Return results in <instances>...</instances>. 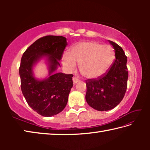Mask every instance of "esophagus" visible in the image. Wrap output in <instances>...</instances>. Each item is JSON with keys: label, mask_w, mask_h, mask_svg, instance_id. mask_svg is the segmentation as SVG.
<instances>
[{"label": "esophagus", "mask_w": 150, "mask_h": 150, "mask_svg": "<svg viewBox=\"0 0 150 150\" xmlns=\"http://www.w3.org/2000/svg\"><path fill=\"white\" fill-rule=\"evenodd\" d=\"M73 84H76V83L79 82L80 80L79 79H77V77H73Z\"/></svg>", "instance_id": "34e87169"}]
</instances>
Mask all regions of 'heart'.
<instances>
[{
	"instance_id": "1",
	"label": "heart",
	"mask_w": 150,
	"mask_h": 150,
	"mask_svg": "<svg viewBox=\"0 0 150 150\" xmlns=\"http://www.w3.org/2000/svg\"><path fill=\"white\" fill-rule=\"evenodd\" d=\"M115 59V52L111 45L89 41L79 43L71 49L69 54H63L62 64L69 71H73L77 63L81 74L95 79L107 71Z\"/></svg>"
}]
</instances>
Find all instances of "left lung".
<instances>
[{
  "instance_id": "8db88e82",
  "label": "left lung",
  "mask_w": 150,
  "mask_h": 150,
  "mask_svg": "<svg viewBox=\"0 0 150 150\" xmlns=\"http://www.w3.org/2000/svg\"><path fill=\"white\" fill-rule=\"evenodd\" d=\"M108 42L115 49V62L101 77L86 81V101L98 111H106L116 107L123 99L127 88V57L120 45L110 40Z\"/></svg>"
}]
</instances>
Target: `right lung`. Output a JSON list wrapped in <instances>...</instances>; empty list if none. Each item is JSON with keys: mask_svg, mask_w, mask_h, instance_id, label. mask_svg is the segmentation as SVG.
Wrapping results in <instances>:
<instances>
[{"mask_svg": "<svg viewBox=\"0 0 150 150\" xmlns=\"http://www.w3.org/2000/svg\"><path fill=\"white\" fill-rule=\"evenodd\" d=\"M67 43L61 35H46L37 40L22 55L19 73L21 90L27 103L45 117L57 115L65 108L73 87V75L55 73ZM45 58L48 77L40 80L33 75V66Z\"/></svg>", "mask_w": 150, "mask_h": 150, "instance_id": "1", "label": "right lung"}]
</instances>
